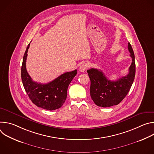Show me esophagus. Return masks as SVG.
Segmentation results:
<instances>
[{
	"label": "esophagus",
	"mask_w": 154,
	"mask_h": 154,
	"mask_svg": "<svg viewBox=\"0 0 154 154\" xmlns=\"http://www.w3.org/2000/svg\"><path fill=\"white\" fill-rule=\"evenodd\" d=\"M88 64L84 63H83L80 65V68H79V71L82 72H84L88 68Z\"/></svg>",
	"instance_id": "1"
}]
</instances>
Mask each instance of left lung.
I'll return each mask as SVG.
<instances>
[{"instance_id":"1","label":"left lung","mask_w":154,"mask_h":154,"mask_svg":"<svg viewBox=\"0 0 154 154\" xmlns=\"http://www.w3.org/2000/svg\"><path fill=\"white\" fill-rule=\"evenodd\" d=\"M128 49L132 61L128 69V74L125 76L111 81L107 79L99 69L91 68L87 71L91 81V97L97 106L109 107L118 105L128 94L135 76V55L129 42Z\"/></svg>"}]
</instances>
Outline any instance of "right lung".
<instances>
[{"label":"right lung","instance_id":"1","mask_svg":"<svg viewBox=\"0 0 154 154\" xmlns=\"http://www.w3.org/2000/svg\"><path fill=\"white\" fill-rule=\"evenodd\" d=\"M29 44L25 52L21 68V79L24 89L32 102L37 106L48 110L60 108L67 97L68 88L77 74V69L65 72L52 82L41 84L32 80L26 69Z\"/></svg>","mask_w":154,"mask_h":154}]
</instances>
